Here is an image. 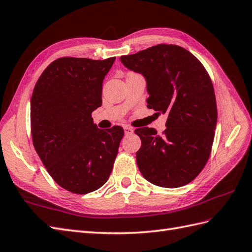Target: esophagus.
Masks as SVG:
<instances>
[{
	"label": "esophagus",
	"instance_id": "1",
	"mask_svg": "<svg viewBox=\"0 0 252 252\" xmlns=\"http://www.w3.org/2000/svg\"><path fill=\"white\" fill-rule=\"evenodd\" d=\"M124 128H125V133H126V135H130V134H132V133H133V131H134L131 126H125Z\"/></svg>",
	"mask_w": 252,
	"mask_h": 252
}]
</instances>
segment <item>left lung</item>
Returning <instances> with one entry per match:
<instances>
[{"label": "left lung", "instance_id": "obj_1", "mask_svg": "<svg viewBox=\"0 0 252 252\" xmlns=\"http://www.w3.org/2000/svg\"><path fill=\"white\" fill-rule=\"evenodd\" d=\"M147 82L148 107L167 114L166 130H135L139 171L150 183L175 189L191 182L208 162L214 140L217 106L214 87L203 64L176 44H158L120 57Z\"/></svg>", "mask_w": 252, "mask_h": 252}]
</instances>
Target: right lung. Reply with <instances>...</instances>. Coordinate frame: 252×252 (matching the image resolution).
<instances>
[{
	"label": "right lung",
	"instance_id": "add662e5",
	"mask_svg": "<svg viewBox=\"0 0 252 252\" xmlns=\"http://www.w3.org/2000/svg\"><path fill=\"white\" fill-rule=\"evenodd\" d=\"M116 57H61L38 79L31 99L33 145L54 181L88 193L108 180L124 128L102 130L92 113L102 105V83Z\"/></svg>",
	"mask_w": 252,
	"mask_h": 252
}]
</instances>
